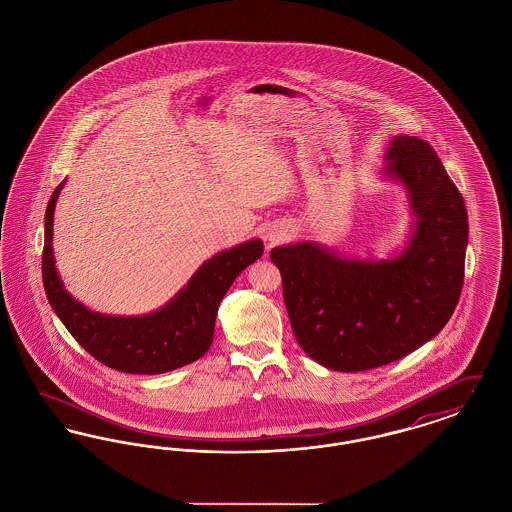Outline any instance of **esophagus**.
Wrapping results in <instances>:
<instances>
[{"label":"esophagus","instance_id":"esophagus-1","mask_svg":"<svg viewBox=\"0 0 512 512\" xmlns=\"http://www.w3.org/2000/svg\"><path fill=\"white\" fill-rule=\"evenodd\" d=\"M265 238H267L268 245L278 244V242L282 240V232H278V230H268Z\"/></svg>","mask_w":512,"mask_h":512}]
</instances>
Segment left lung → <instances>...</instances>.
Listing matches in <instances>:
<instances>
[{"mask_svg":"<svg viewBox=\"0 0 512 512\" xmlns=\"http://www.w3.org/2000/svg\"><path fill=\"white\" fill-rule=\"evenodd\" d=\"M382 174L403 186L413 215L399 251L359 257L307 240L270 251L295 340L338 372L388 365L436 338L463 290L468 215L436 151L393 136Z\"/></svg>","mask_w":512,"mask_h":512,"instance_id":"8db88e82","label":"left lung"}]
</instances>
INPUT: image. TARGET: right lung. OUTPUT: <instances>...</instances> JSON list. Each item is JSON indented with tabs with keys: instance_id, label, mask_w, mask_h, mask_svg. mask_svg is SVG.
I'll use <instances>...</instances> for the list:
<instances>
[{
	"instance_id": "obj_1",
	"label": "right lung",
	"mask_w": 512,
	"mask_h": 512,
	"mask_svg": "<svg viewBox=\"0 0 512 512\" xmlns=\"http://www.w3.org/2000/svg\"><path fill=\"white\" fill-rule=\"evenodd\" d=\"M65 182L55 188L46 209L42 276L49 305L74 340L99 363L128 374H163L203 357L213 343L224 293L263 255V242L253 238L219 251L157 311L136 317L96 313L65 290L53 257V213Z\"/></svg>"
}]
</instances>
